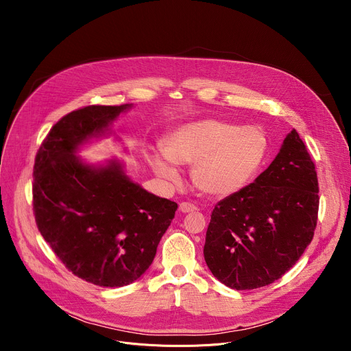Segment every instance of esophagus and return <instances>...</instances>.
<instances>
[{"instance_id":"34e87169","label":"esophagus","mask_w":351,"mask_h":351,"mask_svg":"<svg viewBox=\"0 0 351 351\" xmlns=\"http://www.w3.org/2000/svg\"><path fill=\"white\" fill-rule=\"evenodd\" d=\"M195 210H197V208H195L193 204H190V203H180V204H179V211L183 213V214L194 213Z\"/></svg>"}]
</instances>
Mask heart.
<instances>
[{
  "instance_id": "1",
  "label": "heart",
  "mask_w": 351,
  "mask_h": 351,
  "mask_svg": "<svg viewBox=\"0 0 351 351\" xmlns=\"http://www.w3.org/2000/svg\"><path fill=\"white\" fill-rule=\"evenodd\" d=\"M268 137L260 128L202 119L186 123L162 141V152L148 153L153 172L168 183L180 180L175 167L191 165L194 189L207 197L223 198L253 180L268 153Z\"/></svg>"
}]
</instances>
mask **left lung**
Returning a JSON list of instances; mask_svg holds the SVG:
<instances>
[{"instance_id": "obj_1", "label": "left lung", "mask_w": 351, "mask_h": 351, "mask_svg": "<svg viewBox=\"0 0 351 351\" xmlns=\"http://www.w3.org/2000/svg\"><path fill=\"white\" fill-rule=\"evenodd\" d=\"M318 206L315 165L293 129L253 183L215 206L204 245L210 271L236 290L278 280L311 243Z\"/></svg>"}]
</instances>
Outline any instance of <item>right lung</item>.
Here are the masks:
<instances>
[{"instance_id":"add662e5","label":"right lung","mask_w":351,"mask_h":351,"mask_svg":"<svg viewBox=\"0 0 351 351\" xmlns=\"http://www.w3.org/2000/svg\"><path fill=\"white\" fill-rule=\"evenodd\" d=\"M133 108L90 106L58 121L34 162L33 208L37 228L76 276L122 287L152 265L178 204L133 182L118 158L88 162L82 147L115 134L112 123Z\"/></svg>"}]
</instances>
